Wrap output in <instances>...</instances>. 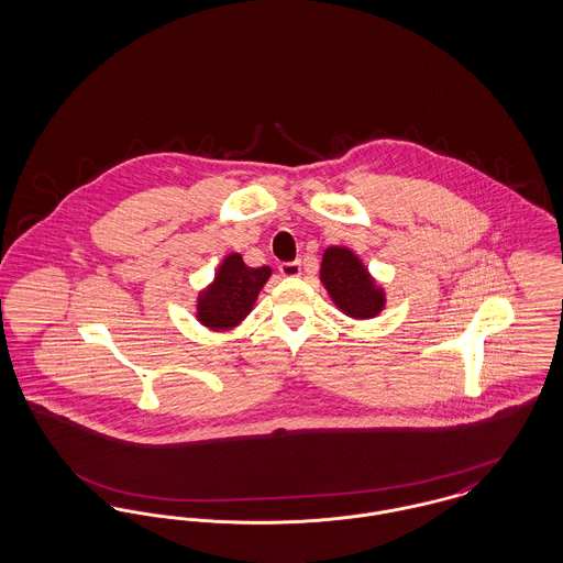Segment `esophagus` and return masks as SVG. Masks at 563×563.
Instances as JSON below:
<instances>
[{
  "instance_id": "1",
  "label": "esophagus",
  "mask_w": 563,
  "mask_h": 563,
  "mask_svg": "<svg viewBox=\"0 0 563 563\" xmlns=\"http://www.w3.org/2000/svg\"><path fill=\"white\" fill-rule=\"evenodd\" d=\"M280 274L287 276V278H295L301 274V264L299 262H289V264H283L280 266Z\"/></svg>"
}]
</instances>
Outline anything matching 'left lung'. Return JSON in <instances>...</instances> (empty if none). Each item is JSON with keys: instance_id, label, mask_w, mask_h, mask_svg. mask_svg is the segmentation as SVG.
I'll return each mask as SVG.
<instances>
[{"instance_id": "1", "label": "left lung", "mask_w": 563, "mask_h": 563, "mask_svg": "<svg viewBox=\"0 0 563 563\" xmlns=\"http://www.w3.org/2000/svg\"><path fill=\"white\" fill-rule=\"evenodd\" d=\"M321 283L335 308L354 321L375 319L386 308L384 285L349 246L331 244L322 251Z\"/></svg>"}]
</instances>
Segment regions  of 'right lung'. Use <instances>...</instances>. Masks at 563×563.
<instances>
[{
  "label": "right lung",
  "mask_w": 563,
  "mask_h": 563,
  "mask_svg": "<svg viewBox=\"0 0 563 563\" xmlns=\"http://www.w3.org/2000/svg\"><path fill=\"white\" fill-rule=\"evenodd\" d=\"M269 276V266L249 268L241 253H228L214 269L213 280L200 289L194 319L209 331L236 329L251 314Z\"/></svg>",
  "instance_id": "add662e5"
}]
</instances>
